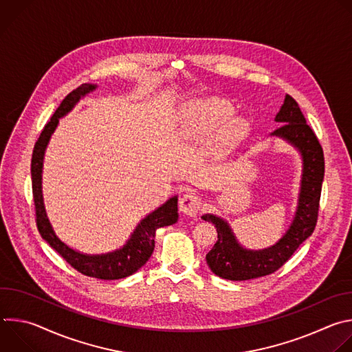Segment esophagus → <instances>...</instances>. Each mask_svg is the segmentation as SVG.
<instances>
[{"label":"esophagus","mask_w":352,"mask_h":352,"mask_svg":"<svg viewBox=\"0 0 352 352\" xmlns=\"http://www.w3.org/2000/svg\"><path fill=\"white\" fill-rule=\"evenodd\" d=\"M178 208H179V212L182 214L193 217V216L197 214L200 208H202V200H200V197L197 195H195L192 192H188V193H184L179 197Z\"/></svg>","instance_id":"1"}]
</instances>
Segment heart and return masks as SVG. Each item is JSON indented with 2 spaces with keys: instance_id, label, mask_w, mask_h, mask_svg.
Wrapping results in <instances>:
<instances>
[{
  "instance_id": "1",
  "label": "heart",
  "mask_w": 352,
  "mask_h": 352,
  "mask_svg": "<svg viewBox=\"0 0 352 352\" xmlns=\"http://www.w3.org/2000/svg\"><path fill=\"white\" fill-rule=\"evenodd\" d=\"M226 107L220 104L219 102H213V100H209V102H205L200 107L199 116H192L186 122H185V131L192 135V136H206L210 133L214 118L219 116L220 111H223ZM246 128V121L243 118H235L230 122V132L232 133H239Z\"/></svg>"
}]
</instances>
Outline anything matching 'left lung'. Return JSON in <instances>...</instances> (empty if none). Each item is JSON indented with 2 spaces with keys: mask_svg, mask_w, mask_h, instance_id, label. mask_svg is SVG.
I'll list each match as a JSON object with an SVG mask.
<instances>
[{
  "mask_svg": "<svg viewBox=\"0 0 352 352\" xmlns=\"http://www.w3.org/2000/svg\"><path fill=\"white\" fill-rule=\"evenodd\" d=\"M274 121L281 126L270 136L280 138L295 147L302 160L296 210L285 234L274 245L259 250L243 248L227 220L212 213L204 214L202 219L217 228L219 238L206 255V262L216 276L226 280L245 281L274 273L291 258L299 245L312 235L318 221L324 177L323 148L291 96L285 94Z\"/></svg>",
  "mask_w": 352,
  "mask_h": 352,
  "instance_id": "1",
  "label": "left lung"
}]
</instances>
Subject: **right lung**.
Listing matches in <instances>:
<instances>
[{"mask_svg": "<svg viewBox=\"0 0 352 352\" xmlns=\"http://www.w3.org/2000/svg\"><path fill=\"white\" fill-rule=\"evenodd\" d=\"M96 89L97 85L94 83H83L72 90L63 100V103L56 110L52 120L47 122L44 129L41 131L32 155V188L36 206V221L41 238L53 249H56L79 273L102 280H118L138 272L148 261V258L152 256L155 250V235L157 228L177 223L178 196L170 197L166 204H163L160 208L142 219L128 241L121 248L111 250V252L98 255L83 254L68 246L64 241L60 239L52 223H50L43 199V164L45 148L58 126L60 118L65 117L79 103L80 98H83L86 94Z\"/></svg>", "mask_w": 352, "mask_h": 352, "instance_id": "1", "label": "right lung"}]
</instances>
